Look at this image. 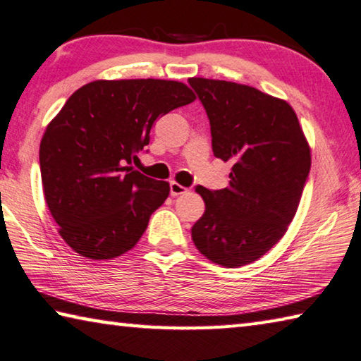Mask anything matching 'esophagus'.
Listing matches in <instances>:
<instances>
[{
  "instance_id": "34e87169",
  "label": "esophagus",
  "mask_w": 361,
  "mask_h": 361,
  "mask_svg": "<svg viewBox=\"0 0 361 361\" xmlns=\"http://www.w3.org/2000/svg\"><path fill=\"white\" fill-rule=\"evenodd\" d=\"M185 192H188V188L181 186L180 183H176V181L170 183V194H172V195H180V194H185Z\"/></svg>"
}]
</instances>
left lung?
Wrapping results in <instances>:
<instances>
[{
  "label": "left lung",
  "instance_id": "left-lung-1",
  "mask_svg": "<svg viewBox=\"0 0 361 361\" xmlns=\"http://www.w3.org/2000/svg\"><path fill=\"white\" fill-rule=\"evenodd\" d=\"M210 121L213 154L232 162L229 186H195L205 213L194 245L212 262L240 267L282 239L301 200L310 148L285 100L250 85L189 78Z\"/></svg>",
  "mask_w": 361,
  "mask_h": 361
}]
</instances>
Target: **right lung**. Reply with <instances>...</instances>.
<instances>
[{"label":"right lung","mask_w":361,"mask_h":361,"mask_svg":"<svg viewBox=\"0 0 361 361\" xmlns=\"http://www.w3.org/2000/svg\"><path fill=\"white\" fill-rule=\"evenodd\" d=\"M194 100L178 81H94L49 122L39 145L42 189L59 234L76 253L111 259L137 245L170 186L133 162L154 122Z\"/></svg>","instance_id":"right-lung-1"}]
</instances>
